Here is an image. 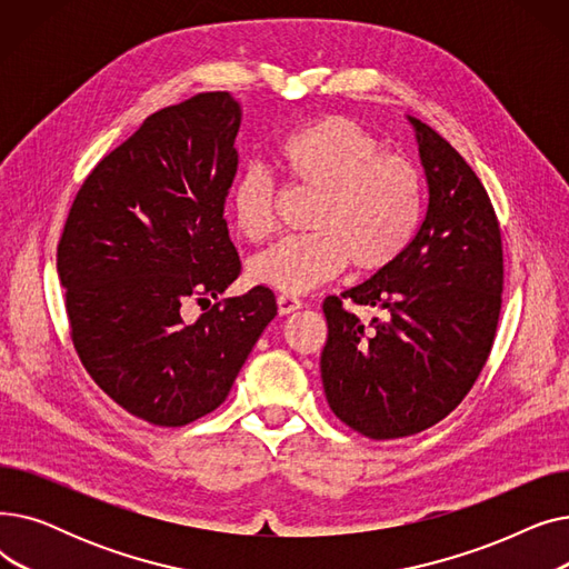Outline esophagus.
<instances>
[{
    "mask_svg": "<svg viewBox=\"0 0 569 569\" xmlns=\"http://www.w3.org/2000/svg\"><path fill=\"white\" fill-rule=\"evenodd\" d=\"M277 307H279L281 316H288V313H295L297 309H302V300H297L295 295H279Z\"/></svg>",
    "mask_w": 569,
    "mask_h": 569,
    "instance_id": "esophagus-1",
    "label": "esophagus"
}]
</instances>
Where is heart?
Instances as JSON below:
<instances>
[{
    "instance_id": "1",
    "label": "heart",
    "mask_w": 569,
    "mask_h": 569,
    "mask_svg": "<svg viewBox=\"0 0 569 569\" xmlns=\"http://www.w3.org/2000/svg\"><path fill=\"white\" fill-rule=\"evenodd\" d=\"M281 170L316 200L313 232L290 234L249 264L253 283L286 295L307 292L352 262L376 272L395 262L422 219V179L401 154L380 152V142L346 114H327L290 133L277 147ZM277 184L264 168H249L230 191L234 230L260 242L274 228Z\"/></svg>"
}]
</instances>
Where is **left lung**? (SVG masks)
<instances>
[{"mask_svg":"<svg viewBox=\"0 0 569 569\" xmlns=\"http://www.w3.org/2000/svg\"><path fill=\"white\" fill-rule=\"evenodd\" d=\"M429 204L403 253L341 297L322 302L320 376L332 412L357 433H420L470 392L493 346L502 297V244L493 204L457 149L408 114ZM388 311L371 328L342 300Z\"/></svg>","mask_w":569,"mask_h":569,"instance_id":"left-lung-1","label":"left lung"}]
</instances>
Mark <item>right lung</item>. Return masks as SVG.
<instances>
[{
  "label": "right lung",
  "instance_id": "1",
  "mask_svg": "<svg viewBox=\"0 0 569 569\" xmlns=\"http://www.w3.org/2000/svg\"><path fill=\"white\" fill-rule=\"evenodd\" d=\"M239 124L228 92L149 114L89 172L59 239L80 362L149 425L184 427L219 408L277 316L274 292L256 286L184 318L242 272L223 219Z\"/></svg>",
  "mask_w": 569,
  "mask_h": 569
}]
</instances>
